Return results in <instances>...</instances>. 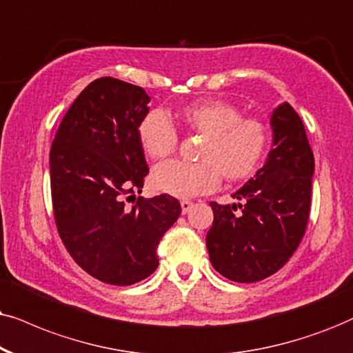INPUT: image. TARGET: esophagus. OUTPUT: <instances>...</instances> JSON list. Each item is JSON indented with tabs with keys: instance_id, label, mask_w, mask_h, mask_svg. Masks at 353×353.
Instances as JSON below:
<instances>
[{
	"instance_id": "34e87169",
	"label": "esophagus",
	"mask_w": 353,
	"mask_h": 353,
	"mask_svg": "<svg viewBox=\"0 0 353 353\" xmlns=\"http://www.w3.org/2000/svg\"><path fill=\"white\" fill-rule=\"evenodd\" d=\"M192 207H194V202H190V200H182L181 202V208H182V213H184V215L190 212Z\"/></svg>"
}]
</instances>
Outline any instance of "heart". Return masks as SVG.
<instances>
[{
	"label": "heart",
	"instance_id": "b5f03b06",
	"mask_svg": "<svg viewBox=\"0 0 353 353\" xmlns=\"http://www.w3.org/2000/svg\"><path fill=\"white\" fill-rule=\"evenodd\" d=\"M187 130L205 137L199 150L200 163L168 161L154 168L150 182L156 192L177 199H190L215 190L221 181L238 182L251 177L261 166L269 127L264 120L241 115L230 102L199 99L179 112ZM141 150L153 161L166 159L179 143V135L168 115L150 110L137 128Z\"/></svg>",
	"mask_w": 353,
	"mask_h": 353
}]
</instances>
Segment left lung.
<instances>
[{
    "mask_svg": "<svg viewBox=\"0 0 353 353\" xmlns=\"http://www.w3.org/2000/svg\"><path fill=\"white\" fill-rule=\"evenodd\" d=\"M272 128L274 150L264 168L233 194L243 203L210 202V262L233 282H259L282 269L300 246L310 218L314 156L305 125L285 102L272 114Z\"/></svg>",
    "mask_w": 353,
    "mask_h": 353,
    "instance_id": "obj_1",
    "label": "left lung"
}]
</instances>
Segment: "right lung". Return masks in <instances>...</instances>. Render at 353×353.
Instances as JSON below:
<instances>
[{
	"label": "right lung",
	"mask_w": 353,
	"mask_h": 353,
	"mask_svg": "<svg viewBox=\"0 0 353 353\" xmlns=\"http://www.w3.org/2000/svg\"><path fill=\"white\" fill-rule=\"evenodd\" d=\"M148 102L143 88L94 79L65 114L50 150L58 234L84 272L119 287L153 274L159 241L181 215L179 200L168 194L135 200L150 172L137 133Z\"/></svg>",
	"instance_id": "right-lung-1"
}]
</instances>
